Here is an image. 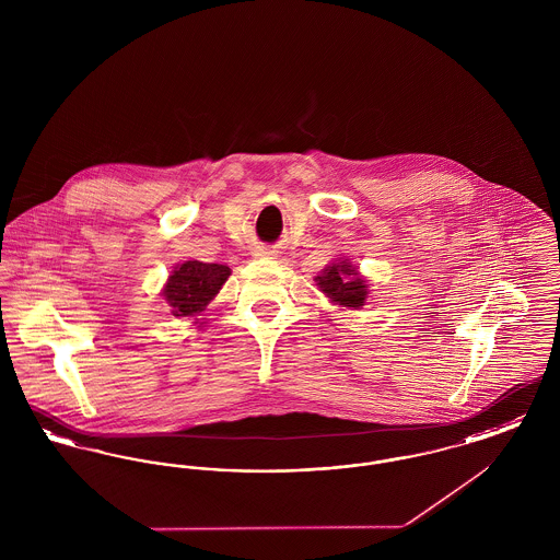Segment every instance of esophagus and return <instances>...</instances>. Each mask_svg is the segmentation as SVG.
<instances>
[{"label": "esophagus", "mask_w": 560, "mask_h": 560, "mask_svg": "<svg viewBox=\"0 0 560 560\" xmlns=\"http://www.w3.org/2000/svg\"><path fill=\"white\" fill-rule=\"evenodd\" d=\"M270 254H272V252H270V249H265V247L258 252V256H270Z\"/></svg>", "instance_id": "obj_1"}]
</instances>
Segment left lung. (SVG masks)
<instances>
[{
  "label": "left lung",
  "instance_id": "obj_1",
  "mask_svg": "<svg viewBox=\"0 0 560 560\" xmlns=\"http://www.w3.org/2000/svg\"><path fill=\"white\" fill-rule=\"evenodd\" d=\"M320 292L325 293L334 304L345 308H361L368 300V281L359 275L354 265L347 260L331 262L329 267L320 270L319 277H315Z\"/></svg>",
  "mask_w": 560,
  "mask_h": 560
}]
</instances>
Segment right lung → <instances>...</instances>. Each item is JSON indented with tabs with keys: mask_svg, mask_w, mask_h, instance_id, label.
Returning a JSON list of instances; mask_svg holds the SVG:
<instances>
[{
	"mask_svg": "<svg viewBox=\"0 0 560 560\" xmlns=\"http://www.w3.org/2000/svg\"><path fill=\"white\" fill-rule=\"evenodd\" d=\"M231 268L210 265L199 260H187L176 265L161 295L172 306L174 317H197L226 283Z\"/></svg>",
	"mask_w": 560,
	"mask_h": 560,
	"instance_id": "add662e5",
	"label": "right lung"
}]
</instances>
